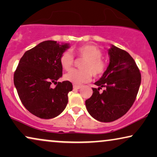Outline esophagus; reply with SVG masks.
<instances>
[{"label": "esophagus", "mask_w": 157, "mask_h": 157, "mask_svg": "<svg viewBox=\"0 0 157 157\" xmlns=\"http://www.w3.org/2000/svg\"><path fill=\"white\" fill-rule=\"evenodd\" d=\"M82 86H80V85H73V89L75 90H79L80 89Z\"/></svg>", "instance_id": "obj_1"}]
</instances>
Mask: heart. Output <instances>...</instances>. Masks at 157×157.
<instances>
[{"instance_id": "heart-1", "label": "heart", "mask_w": 157, "mask_h": 157, "mask_svg": "<svg viewBox=\"0 0 157 157\" xmlns=\"http://www.w3.org/2000/svg\"><path fill=\"white\" fill-rule=\"evenodd\" d=\"M76 54L85 59L81 64L82 70H73L64 75V80L77 85L87 82L90 80L92 74L98 77L105 72L107 67L106 62L102 59L101 50L94 45H84L77 48ZM60 64L64 70H70L74 63V57L69 51L62 54L59 59Z\"/></svg>"}]
</instances>
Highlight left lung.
Listing matches in <instances>:
<instances>
[{"instance_id":"8db88e82","label":"left lung","mask_w":157,"mask_h":157,"mask_svg":"<svg viewBox=\"0 0 157 157\" xmlns=\"http://www.w3.org/2000/svg\"><path fill=\"white\" fill-rule=\"evenodd\" d=\"M108 53L109 64L95 82L98 87L93 88V95L85 100L90 115L100 122H112L126 114L134 103L141 81L139 68L128 52L111 44Z\"/></svg>"}]
</instances>
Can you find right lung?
Returning a JSON list of instances; mask_svg holds the SVG:
<instances>
[{"label": "right lung", "mask_w": 157, "mask_h": 157, "mask_svg": "<svg viewBox=\"0 0 157 157\" xmlns=\"http://www.w3.org/2000/svg\"><path fill=\"white\" fill-rule=\"evenodd\" d=\"M69 48L70 44L44 41L21 58L14 73V85L24 107L39 118H55L67 105L72 84L57 81L62 75L60 57ZM52 82L58 83L54 89L51 87Z\"/></svg>", "instance_id": "1"}]
</instances>
